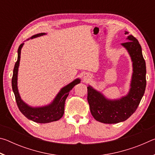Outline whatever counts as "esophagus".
Wrapping results in <instances>:
<instances>
[{
	"mask_svg": "<svg viewBox=\"0 0 155 155\" xmlns=\"http://www.w3.org/2000/svg\"><path fill=\"white\" fill-rule=\"evenodd\" d=\"M89 77V75H88V74H85V77H84V78H86L87 77Z\"/></svg>",
	"mask_w": 155,
	"mask_h": 155,
	"instance_id": "obj_1",
	"label": "esophagus"
}]
</instances>
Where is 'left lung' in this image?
Returning <instances> with one entry per match:
<instances>
[{"label": "left lung", "mask_w": 155, "mask_h": 155, "mask_svg": "<svg viewBox=\"0 0 155 155\" xmlns=\"http://www.w3.org/2000/svg\"><path fill=\"white\" fill-rule=\"evenodd\" d=\"M128 33L125 31V34ZM128 41L121 44L127 50L133 63V74L128 94L118 99H109L91 85L87 87V101L94 119L104 124H116L127 120L140 104L146 86V68L137 39L132 35Z\"/></svg>", "instance_id": "obj_1"}]
</instances>
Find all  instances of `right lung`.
Returning a JSON list of instances; mask_svg holds the SVG:
<instances>
[{"instance_id": "right-lung-1", "label": "right lung", "mask_w": 155, "mask_h": 155, "mask_svg": "<svg viewBox=\"0 0 155 155\" xmlns=\"http://www.w3.org/2000/svg\"><path fill=\"white\" fill-rule=\"evenodd\" d=\"M46 34V33H45L36 34V35H34L32 37H31L30 38H28L27 40H29V39L35 38H38V37L44 35ZM24 44V43L21 44L18 49V59L15 64L12 80V90L14 93L18 109H20L21 113L26 117H27L28 120H32V121L37 123L45 124V123L57 121V120L61 119L63 115H64L65 102L68 96L69 92L76 85L81 83V79L78 78H76L72 82L62 87L58 94H57L55 98L53 99V101L50 104H47V105L36 107L28 105L21 98L18 88V68H19L20 65L21 50H22Z\"/></svg>"}]
</instances>
